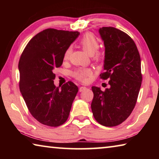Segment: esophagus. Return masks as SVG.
<instances>
[{
	"label": "esophagus",
	"mask_w": 159,
	"mask_h": 159,
	"mask_svg": "<svg viewBox=\"0 0 159 159\" xmlns=\"http://www.w3.org/2000/svg\"><path fill=\"white\" fill-rule=\"evenodd\" d=\"M88 88L86 87H83V86H81V87L79 88V91L80 92H83V91H85V90H87Z\"/></svg>",
	"instance_id": "34e87169"
}]
</instances>
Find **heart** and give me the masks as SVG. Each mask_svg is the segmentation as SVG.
<instances>
[{"instance_id":"1","label":"heart","mask_w":159,"mask_h":159,"mask_svg":"<svg viewBox=\"0 0 159 159\" xmlns=\"http://www.w3.org/2000/svg\"><path fill=\"white\" fill-rule=\"evenodd\" d=\"M79 43L84 51L88 55H93L95 60H99L100 59V53L98 52L99 47V42L93 34H85L80 39ZM70 54H71V48H69L64 53V60H67L69 57ZM72 75L76 80L83 83H86L92 76V70L88 68L77 69L74 71Z\"/></svg>"}]
</instances>
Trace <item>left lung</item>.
<instances>
[{"mask_svg": "<svg viewBox=\"0 0 159 159\" xmlns=\"http://www.w3.org/2000/svg\"><path fill=\"white\" fill-rule=\"evenodd\" d=\"M105 46L104 71L99 76L109 79V88L102 91L93 86L91 109L99 124L113 127L122 123L135 106L142 76L139 51L130 36L114 27L99 30Z\"/></svg>", "mask_w": 159, "mask_h": 159, "instance_id": "1", "label": "left lung"}]
</instances>
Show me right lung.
Wrapping results in <instances>:
<instances>
[{
	"label": "right lung",
	"mask_w": 159,
	"mask_h": 159,
	"mask_svg": "<svg viewBox=\"0 0 159 159\" xmlns=\"http://www.w3.org/2000/svg\"><path fill=\"white\" fill-rule=\"evenodd\" d=\"M79 31L47 29L29 41L19 61L20 90L29 112L41 124L57 127L68 119L79 88L68 81L54 85L53 70L63 62Z\"/></svg>",
	"instance_id": "add662e5"
}]
</instances>
